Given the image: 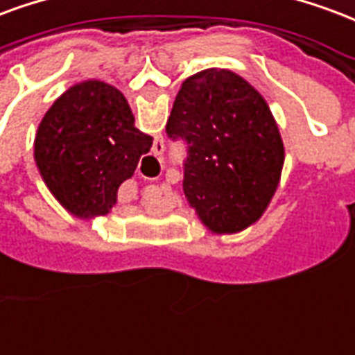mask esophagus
<instances>
[{"instance_id": "esophagus-1", "label": "esophagus", "mask_w": 355, "mask_h": 355, "mask_svg": "<svg viewBox=\"0 0 355 355\" xmlns=\"http://www.w3.org/2000/svg\"><path fill=\"white\" fill-rule=\"evenodd\" d=\"M162 150H164V144L156 143V146H154V152H162ZM156 193H162V191H156Z\"/></svg>"}]
</instances>
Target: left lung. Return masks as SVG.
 <instances>
[{
    "label": "left lung",
    "mask_w": 355,
    "mask_h": 355,
    "mask_svg": "<svg viewBox=\"0 0 355 355\" xmlns=\"http://www.w3.org/2000/svg\"><path fill=\"white\" fill-rule=\"evenodd\" d=\"M167 135L184 139V196L212 233H239L277 191L284 143L269 105L230 69L199 71L180 84Z\"/></svg>",
    "instance_id": "1"
}]
</instances>
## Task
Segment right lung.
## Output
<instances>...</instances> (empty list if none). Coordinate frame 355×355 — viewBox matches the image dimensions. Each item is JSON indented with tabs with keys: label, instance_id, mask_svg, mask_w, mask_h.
Returning a JSON list of instances; mask_svg holds the SVG:
<instances>
[{
	"label": "right lung",
	"instance_id": "1",
	"mask_svg": "<svg viewBox=\"0 0 355 355\" xmlns=\"http://www.w3.org/2000/svg\"><path fill=\"white\" fill-rule=\"evenodd\" d=\"M152 137L135 128L124 94L103 80L71 86L44 112L33 157L58 203L73 216H107Z\"/></svg>",
	"mask_w": 355,
	"mask_h": 355
}]
</instances>
